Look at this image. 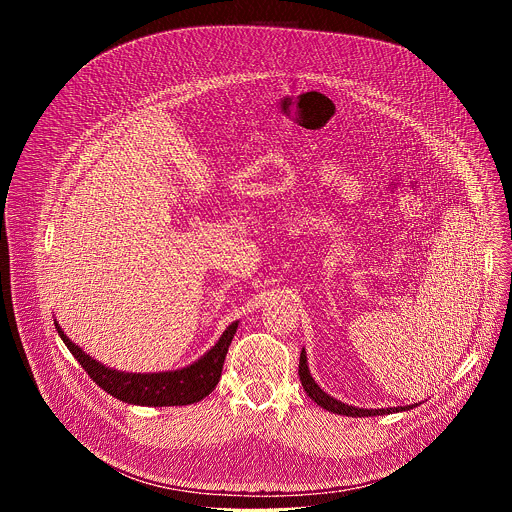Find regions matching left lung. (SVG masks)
Here are the masks:
<instances>
[{
    "label": "left lung",
    "instance_id": "left-lung-1",
    "mask_svg": "<svg viewBox=\"0 0 512 512\" xmlns=\"http://www.w3.org/2000/svg\"><path fill=\"white\" fill-rule=\"evenodd\" d=\"M300 381L304 391L308 393V397L318 403L322 409L330 411V413H338V415H346V417H373V415H385V413H399V411H407L413 409L415 405H405V407H387V409H362V407H352L346 405L334 397H330L326 391L320 389V385L312 379L310 369H308V358H306V350L302 348L300 354Z\"/></svg>",
    "mask_w": 512,
    "mask_h": 512
}]
</instances>
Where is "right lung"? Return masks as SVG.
Wrapping results in <instances>:
<instances>
[{
    "label": "right lung",
    "instance_id": "right-lung-1",
    "mask_svg": "<svg viewBox=\"0 0 512 512\" xmlns=\"http://www.w3.org/2000/svg\"><path fill=\"white\" fill-rule=\"evenodd\" d=\"M58 336L72 352L81 367L89 373V377L109 395L123 403L131 405H148V407H174V405H190L198 403L206 395H210L221 379L225 356L229 352L231 340L239 328V322H233L218 342L196 362L188 364L178 371L166 373H123L105 367L89 356L81 346L72 342L58 322H54Z\"/></svg>",
    "mask_w": 512,
    "mask_h": 512
}]
</instances>
